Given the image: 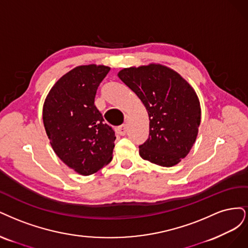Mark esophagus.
<instances>
[{"mask_svg": "<svg viewBox=\"0 0 248 248\" xmlns=\"http://www.w3.org/2000/svg\"><path fill=\"white\" fill-rule=\"evenodd\" d=\"M117 132H118L119 134H121L122 136L125 135V133H126V125H125V124L119 125V126L117 127Z\"/></svg>", "mask_w": 248, "mask_h": 248, "instance_id": "obj_1", "label": "esophagus"}]
</instances>
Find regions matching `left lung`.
I'll list each match as a JSON object with an SVG mask.
<instances>
[{"label":"left lung","instance_id":"left-lung-1","mask_svg":"<svg viewBox=\"0 0 248 248\" xmlns=\"http://www.w3.org/2000/svg\"><path fill=\"white\" fill-rule=\"evenodd\" d=\"M118 77L138 95L149 116V137L139 146L143 159L172 167L197 139L201 106L195 90L176 71L161 63L124 68Z\"/></svg>","mask_w":248,"mask_h":248}]
</instances>
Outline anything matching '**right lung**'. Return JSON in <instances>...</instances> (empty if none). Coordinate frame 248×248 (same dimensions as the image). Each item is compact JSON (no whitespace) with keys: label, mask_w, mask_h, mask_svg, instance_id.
<instances>
[{"label":"right lung","mask_w":248,"mask_h":248,"mask_svg":"<svg viewBox=\"0 0 248 248\" xmlns=\"http://www.w3.org/2000/svg\"><path fill=\"white\" fill-rule=\"evenodd\" d=\"M109 71L94 63L72 69L51 87L43 105V124L55 155L84 176L112 159L115 133L94 106Z\"/></svg>","instance_id":"1"}]
</instances>
